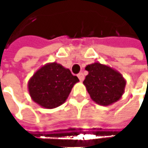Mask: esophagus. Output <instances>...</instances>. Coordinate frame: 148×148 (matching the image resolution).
Wrapping results in <instances>:
<instances>
[{"label": "esophagus", "instance_id": "34e87169", "mask_svg": "<svg viewBox=\"0 0 148 148\" xmlns=\"http://www.w3.org/2000/svg\"><path fill=\"white\" fill-rule=\"evenodd\" d=\"M78 78L79 79V80H80V81H83V80H84V79H85V76H84L83 73H79V74H78Z\"/></svg>", "mask_w": 148, "mask_h": 148}]
</instances>
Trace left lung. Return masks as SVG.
Returning a JSON list of instances; mask_svg holds the SVG:
<instances>
[{
    "instance_id": "left-lung-1",
    "label": "left lung",
    "mask_w": 148,
    "mask_h": 148,
    "mask_svg": "<svg viewBox=\"0 0 148 148\" xmlns=\"http://www.w3.org/2000/svg\"><path fill=\"white\" fill-rule=\"evenodd\" d=\"M86 70L88 74L83 84L92 101L101 106H109L122 97L126 80L119 71L98 62L87 65Z\"/></svg>"
}]
</instances>
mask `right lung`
Returning a JSON list of instances; mask_svg holds the SVG:
<instances>
[{"label": "right lung", "mask_w": 148, "mask_h": 148, "mask_svg": "<svg viewBox=\"0 0 148 148\" xmlns=\"http://www.w3.org/2000/svg\"><path fill=\"white\" fill-rule=\"evenodd\" d=\"M79 81L69 69L54 62L43 65L33 74L28 82V90L35 103L52 109L65 102Z\"/></svg>", "instance_id": "add662e5"}]
</instances>
